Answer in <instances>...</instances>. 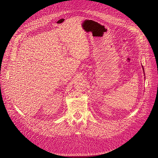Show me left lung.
I'll return each mask as SVG.
<instances>
[{"mask_svg": "<svg viewBox=\"0 0 158 158\" xmlns=\"http://www.w3.org/2000/svg\"><path fill=\"white\" fill-rule=\"evenodd\" d=\"M142 68H143V72H144V69L143 68V66H142ZM144 74H145V73H144Z\"/></svg>", "mask_w": 158, "mask_h": 158, "instance_id": "1", "label": "left lung"}]
</instances>
